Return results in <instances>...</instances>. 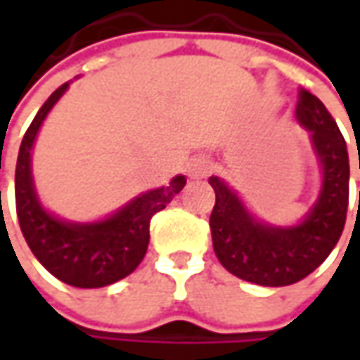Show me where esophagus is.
I'll return each mask as SVG.
<instances>
[{
	"instance_id": "esophagus-1",
	"label": "esophagus",
	"mask_w": 360,
	"mask_h": 360,
	"mask_svg": "<svg viewBox=\"0 0 360 360\" xmlns=\"http://www.w3.org/2000/svg\"><path fill=\"white\" fill-rule=\"evenodd\" d=\"M210 172H212V162L208 158H204V156L192 158L190 164H188V174L192 178H206Z\"/></svg>"
}]
</instances>
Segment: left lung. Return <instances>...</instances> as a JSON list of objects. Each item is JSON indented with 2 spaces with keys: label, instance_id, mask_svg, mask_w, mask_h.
<instances>
[{
  "label": "left lung",
  "instance_id": "left-lung-1",
  "mask_svg": "<svg viewBox=\"0 0 360 360\" xmlns=\"http://www.w3.org/2000/svg\"><path fill=\"white\" fill-rule=\"evenodd\" d=\"M298 122L311 131L323 168V188L297 226H270L246 210L234 190L212 176L216 202L210 214L212 246L224 269L246 283L286 286L316 270L337 246L349 208V152L337 122L309 90L298 91ZM360 168V162H359Z\"/></svg>",
  "mask_w": 360,
  "mask_h": 360
}]
</instances>
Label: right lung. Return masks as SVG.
Listing matches in <instances>:
<instances>
[{
    "label": "right lung",
    "instance_id": "1",
    "mask_svg": "<svg viewBox=\"0 0 360 360\" xmlns=\"http://www.w3.org/2000/svg\"><path fill=\"white\" fill-rule=\"evenodd\" d=\"M63 84L39 108L25 131L15 166V208L23 238L35 258L62 283L77 288H100L118 283L142 262L150 242V220L186 186L176 176L168 186L150 190L100 222L79 224L60 220L39 204L32 178V148L39 126L63 96Z\"/></svg>",
    "mask_w": 360,
    "mask_h": 360
}]
</instances>
